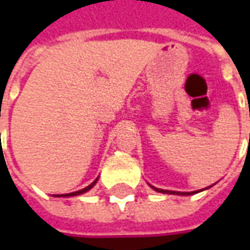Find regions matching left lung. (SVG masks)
I'll use <instances>...</instances> for the list:
<instances>
[{
    "label": "left lung",
    "instance_id": "obj_1",
    "mask_svg": "<svg viewBox=\"0 0 250 250\" xmlns=\"http://www.w3.org/2000/svg\"><path fill=\"white\" fill-rule=\"evenodd\" d=\"M154 190H157V192H161V193H171V195H193V193H196V192H175V190H164V189H159V188H154L151 187Z\"/></svg>",
    "mask_w": 250,
    "mask_h": 250
}]
</instances>
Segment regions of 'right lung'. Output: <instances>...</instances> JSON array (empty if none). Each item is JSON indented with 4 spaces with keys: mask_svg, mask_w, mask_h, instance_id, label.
<instances>
[{
    "mask_svg": "<svg viewBox=\"0 0 250 250\" xmlns=\"http://www.w3.org/2000/svg\"><path fill=\"white\" fill-rule=\"evenodd\" d=\"M97 182V179L93 182V184H90L89 187L83 188V189H81V190H78V192H72V193H65V195H54V196H63V197H69V196H76V195H81V193H84V192H87L89 189H91V188L94 187V184Z\"/></svg>",
    "mask_w": 250,
    "mask_h": 250,
    "instance_id": "add662e5",
    "label": "right lung"
}]
</instances>
